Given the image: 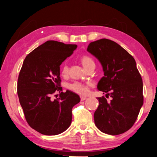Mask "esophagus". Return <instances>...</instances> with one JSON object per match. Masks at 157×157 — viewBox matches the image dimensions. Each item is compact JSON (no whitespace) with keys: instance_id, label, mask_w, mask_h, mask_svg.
<instances>
[{"instance_id":"obj_1","label":"esophagus","mask_w":157,"mask_h":157,"mask_svg":"<svg viewBox=\"0 0 157 157\" xmlns=\"http://www.w3.org/2000/svg\"><path fill=\"white\" fill-rule=\"evenodd\" d=\"M80 99H81V101H84V100L86 99V97H80Z\"/></svg>"}]
</instances>
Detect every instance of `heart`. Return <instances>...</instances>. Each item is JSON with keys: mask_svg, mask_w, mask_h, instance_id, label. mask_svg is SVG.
Wrapping results in <instances>:
<instances>
[{"mask_svg": "<svg viewBox=\"0 0 157 157\" xmlns=\"http://www.w3.org/2000/svg\"><path fill=\"white\" fill-rule=\"evenodd\" d=\"M81 62L85 69L87 68L91 64L94 63L92 58L89 57L87 56H82L81 58ZM60 72H61L62 75L63 76H65L67 74V72H68V67H67L66 63H63L62 65L61 68H60ZM92 86V85L90 83H83L79 82H74L68 84L67 88H68L70 90H71L72 92H75L77 94H79L85 95L88 93L89 89H90V86Z\"/></svg>", "mask_w": 157, "mask_h": 157, "instance_id": "1", "label": "heart"}]
</instances>
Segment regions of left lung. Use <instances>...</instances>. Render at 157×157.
Listing matches in <instances>:
<instances>
[{
	"label": "left lung",
	"instance_id": "1",
	"mask_svg": "<svg viewBox=\"0 0 157 157\" xmlns=\"http://www.w3.org/2000/svg\"><path fill=\"white\" fill-rule=\"evenodd\" d=\"M87 51L99 60L104 72L98 90L112 98L110 102L97 98L95 125L106 134H122L133 125L143 105V84L136 62L122 46L107 39L91 42Z\"/></svg>",
	"mask_w": 157,
	"mask_h": 157
}]
</instances>
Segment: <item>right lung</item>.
Returning <instances> with one entry per match:
<instances>
[{
  "mask_svg": "<svg viewBox=\"0 0 157 157\" xmlns=\"http://www.w3.org/2000/svg\"><path fill=\"white\" fill-rule=\"evenodd\" d=\"M78 47L47 41L29 53L18 77L17 94L27 122L30 127L45 135L60 134L70 127L72 109L80 101L77 94L62 91L60 65ZM59 91L53 101L51 95Z\"/></svg>",
  "mask_w": 157,
  "mask_h": 157,
  "instance_id": "1",
  "label": "right lung"
}]
</instances>
